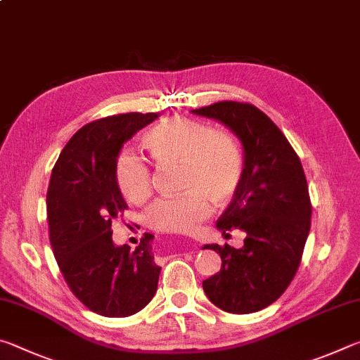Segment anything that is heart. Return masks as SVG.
Returning <instances> with one entry per match:
<instances>
[{
    "label": "heart",
    "instance_id": "b5f03b06",
    "mask_svg": "<svg viewBox=\"0 0 360 360\" xmlns=\"http://www.w3.org/2000/svg\"><path fill=\"white\" fill-rule=\"evenodd\" d=\"M144 148L158 165L179 163L178 197L157 200L148 211L150 229L167 233H191L211 212L210 200L229 205L245 178V155L230 131L211 129L206 122L169 117L152 127L143 136ZM115 181L122 195L141 203L152 193L149 163L125 152L115 163Z\"/></svg>",
    "mask_w": 360,
    "mask_h": 360
}]
</instances>
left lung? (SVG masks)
Returning a JSON list of instances; mask_svg holds the SVG:
<instances>
[{"mask_svg":"<svg viewBox=\"0 0 360 360\" xmlns=\"http://www.w3.org/2000/svg\"><path fill=\"white\" fill-rule=\"evenodd\" d=\"M192 112L221 120L245 148V178L219 217L222 233L246 231L245 246L206 245L222 259L203 289L217 308L249 314L276 302L300 266L311 227L307 176L284 133L251 103L217 101ZM229 235V233H225Z\"/></svg>","mask_w":360,"mask_h":360,"instance_id":"8db88e82","label":"left lung"}]
</instances>
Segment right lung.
<instances>
[{"instance_id": "add662e5", "label": "right lung", "mask_w": 360, "mask_h": 360, "mask_svg": "<svg viewBox=\"0 0 360 360\" xmlns=\"http://www.w3.org/2000/svg\"><path fill=\"white\" fill-rule=\"evenodd\" d=\"M158 117L127 112L77 130L60 154L47 188L49 240L66 284L90 311L106 318L138 313L154 297L162 268L144 233L135 251L114 246L112 219L129 208L115 181L127 139Z\"/></svg>"}]
</instances>
